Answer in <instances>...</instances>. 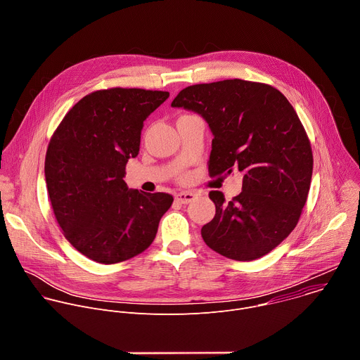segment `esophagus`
I'll list each match as a JSON object with an SVG mask.
<instances>
[{
  "instance_id": "esophagus-1",
  "label": "esophagus",
  "mask_w": 360,
  "mask_h": 360,
  "mask_svg": "<svg viewBox=\"0 0 360 360\" xmlns=\"http://www.w3.org/2000/svg\"><path fill=\"white\" fill-rule=\"evenodd\" d=\"M175 199L179 203H189L195 199V193H192V192H179V193L175 195Z\"/></svg>"
}]
</instances>
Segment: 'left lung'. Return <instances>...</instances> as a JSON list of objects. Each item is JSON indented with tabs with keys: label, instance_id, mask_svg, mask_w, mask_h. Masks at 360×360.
Wrapping results in <instances>:
<instances>
[{
	"label": "left lung",
	"instance_id": "8db88e82",
	"mask_svg": "<svg viewBox=\"0 0 360 360\" xmlns=\"http://www.w3.org/2000/svg\"><path fill=\"white\" fill-rule=\"evenodd\" d=\"M171 105L208 122L210 176L243 174L232 200L210 192L217 214L200 229L205 243L233 261L259 259L295 229L311 188L312 148L296 111L276 88L238 78L186 86Z\"/></svg>",
	"mask_w": 360,
	"mask_h": 360
}]
</instances>
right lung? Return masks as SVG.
<instances>
[{"mask_svg":"<svg viewBox=\"0 0 360 360\" xmlns=\"http://www.w3.org/2000/svg\"><path fill=\"white\" fill-rule=\"evenodd\" d=\"M167 91L108 88L85 95L48 143L45 182L67 240L98 264H118L155 239L172 195L128 189L125 167L139 152L146 117Z\"/></svg>","mask_w":360,"mask_h":360,"instance_id":"obj_1","label":"right lung"}]
</instances>
